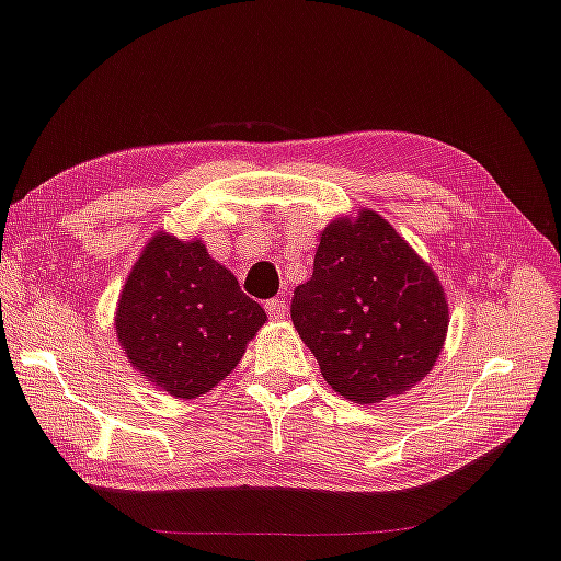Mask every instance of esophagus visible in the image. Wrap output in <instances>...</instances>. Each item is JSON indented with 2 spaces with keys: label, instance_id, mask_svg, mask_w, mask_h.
Returning a JSON list of instances; mask_svg holds the SVG:
<instances>
[{
  "label": "esophagus",
  "instance_id": "34e87169",
  "mask_svg": "<svg viewBox=\"0 0 561 561\" xmlns=\"http://www.w3.org/2000/svg\"><path fill=\"white\" fill-rule=\"evenodd\" d=\"M265 309H267V316L270 318H274V321H282V318H287V301L284 299H270L267 304H265Z\"/></svg>",
  "mask_w": 561,
  "mask_h": 561
}]
</instances>
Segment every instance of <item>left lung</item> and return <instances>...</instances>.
Returning a JSON list of instances; mask_svg holds the SVG:
<instances>
[{
  "label": "left lung",
  "mask_w": 561,
  "mask_h": 561,
  "mask_svg": "<svg viewBox=\"0 0 561 561\" xmlns=\"http://www.w3.org/2000/svg\"><path fill=\"white\" fill-rule=\"evenodd\" d=\"M291 321L333 391L379 403L431 375L449 309L440 279L377 211L325 226Z\"/></svg>",
  "instance_id": "left-lung-1"
}]
</instances>
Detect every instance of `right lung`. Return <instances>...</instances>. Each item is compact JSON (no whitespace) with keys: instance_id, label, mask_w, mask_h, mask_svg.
Returning <instances> with one entry per match:
<instances>
[{"instance_id":"obj_1","label":"right lung","mask_w":561,"mask_h":561,"mask_svg":"<svg viewBox=\"0 0 561 561\" xmlns=\"http://www.w3.org/2000/svg\"><path fill=\"white\" fill-rule=\"evenodd\" d=\"M267 313L202 240L158 233L121 291L116 335L142 377L196 399L226 379Z\"/></svg>"}]
</instances>
